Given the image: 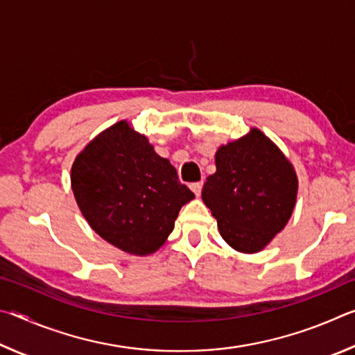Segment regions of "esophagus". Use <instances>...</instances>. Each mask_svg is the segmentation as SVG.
<instances>
[{"label": "esophagus", "mask_w": 355, "mask_h": 355, "mask_svg": "<svg viewBox=\"0 0 355 355\" xmlns=\"http://www.w3.org/2000/svg\"><path fill=\"white\" fill-rule=\"evenodd\" d=\"M202 186H203L202 182H196V183H191L189 188L192 189V192H194V194H196L197 197H199L200 192H202Z\"/></svg>", "instance_id": "34e87169"}]
</instances>
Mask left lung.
<instances>
[{
  "mask_svg": "<svg viewBox=\"0 0 355 355\" xmlns=\"http://www.w3.org/2000/svg\"><path fill=\"white\" fill-rule=\"evenodd\" d=\"M214 159L216 172L203 184L202 200L230 248L244 254L260 252L291 218L296 172L280 148L257 128L220 146Z\"/></svg>",
  "mask_w": 355,
  "mask_h": 355,
  "instance_id": "left-lung-1",
  "label": "left lung"
}]
</instances>
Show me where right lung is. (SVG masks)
Instances as JSON below:
<instances>
[{"label": "right lung", "instance_id": "1", "mask_svg": "<svg viewBox=\"0 0 355 355\" xmlns=\"http://www.w3.org/2000/svg\"><path fill=\"white\" fill-rule=\"evenodd\" d=\"M71 191L95 233L131 255L166 243L194 194L144 135L120 120L84 147L71 166Z\"/></svg>", "mask_w": 355, "mask_h": 355}]
</instances>
